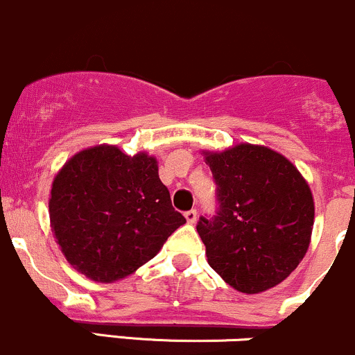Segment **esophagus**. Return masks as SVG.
<instances>
[{
    "mask_svg": "<svg viewBox=\"0 0 355 355\" xmlns=\"http://www.w3.org/2000/svg\"><path fill=\"white\" fill-rule=\"evenodd\" d=\"M185 219H187L189 225H193V223L197 221V211H196V209H192V211L185 212Z\"/></svg>",
    "mask_w": 355,
    "mask_h": 355,
    "instance_id": "34e87169",
    "label": "esophagus"
}]
</instances>
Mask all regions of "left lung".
I'll list each match as a JSON object with an SVG mask.
<instances>
[{
	"label": "left lung",
	"mask_w": 355,
	"mask_h": 355,
	"mask_svg": "<svg viewBox=\"0 0 355 355\" xmlns=\"http://www.w3.org/2000/svg\"><path fill=\"white\" fill-rule=\"evenodd\" d=\"M202 155L219 200L218 216L197 225L209 266L243 294L281 284L311 241L315 200L306 178L284 155L260 144Z\"/></svg>",
	"instance_id": "8db88e82"
}]
</instances>
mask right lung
Returning <instances> with one entry per match:
<instances>
[{"label": "right lung", "mask_w": 355, "mask_h": 355, "mask_svg": "<svg viewBox=\"0 0 355 355\" xmlns=\"http://www.w3.org/2000/svg\"><path fill=\"white\" fill-rule=\"evenodd\" d=\"M49 218L66 260L102 284L134 274L185 223L159 180L158 159L114 144L81 149L62 165L52 180Z\"/></svg>", "instance_id": "1"}]
</instances>
